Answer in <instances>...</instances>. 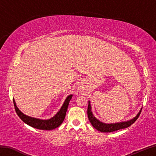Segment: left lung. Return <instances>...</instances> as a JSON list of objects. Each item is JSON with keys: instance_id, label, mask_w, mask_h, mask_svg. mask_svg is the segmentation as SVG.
I'll return each instance as SVG.
<instances>
[{"instance_id": "obj_1", "label": "left lung", "mask_w": 156, "mask_h": 156, "mask_svg": "<svg viewBox=\"0 0 156 156\" xmlns=\"http://www.w3.org/2000/svg\"><path fill=\"white\" fill-rule=\"evenodd\" d=\"M141 109L142 108L140 109V111H139V112L135 117L130 119V120L129 121L115 122V123H105V122L99 121L98 119H97L94 117V115L92 112L90 101H88V107L87 113H88V119L89 121H90V123L96 129H97V130L102 132V133H110V132L117 131V130H119V129L129 127V126H131L132 124L134 123L135 121L137 120V118L139 117V116H140L141 112Z\"/></svg>"}]
</instances>
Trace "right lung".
Instances as JSON below:
<instances>
[{"instance_id":"add662e5","label":"right lung","mask_w":156,"mask_h":156,"mask_svg":"<svg viewBox=\"0 0 156 156\" xmlns=\"http://www.w3.org/2000/svg\"><path fill=\"white\" fill-rule=\"evenodd\" d=\"M72 98V94L68 95L66 97L65 101L64 102V103H63L62 107L59 109V111L54 117L49 119H41L26 115L19 110L17 106L16 105L14 98H13V102H14L16 114L18 115L20 119L23 122H25L26 124L31 126L32 127L41 129V130H52V129L58 127L62 123L63 121H64L66 117V111H67L68 107L69 102L70 101Z\"/></svg>"}]
</instances>
